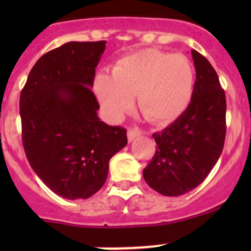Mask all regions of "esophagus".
Wrapping results in <instances>:
<instances>
[{"mask_svg":"<svg viewBox=\"0 0 251 251\" xmlns=\"http://www.w3.org/2000/svg\"><path fill=\"white\" fill-rule=\"evenodd\" d=\"M142 135V131L140 130V128H128L127 130V140L128 142H132L135 138L140 137V136Z\"/></svg>","mask_w":251,"mask_h":251,"instance_id":"1","label":"esophagus"}]
</instances>
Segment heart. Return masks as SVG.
Segmentation results:
<instances>
[{
    "label": "heart",
    "mask_w": 251,
    "mask_h": 251,
    "mask_svg": "<svg viewBox=\"0 0 251 251\" xmlns=\"http://www.w3.org/2000/svg\"><path fill=\"white\" fill-rule=\"evenodd\" d=\"M194 82L196 72L186 55L144 48L119 58L110 75L98 74L93 92L111 119L127 109L136 95L138 108L147 119L165 124L188 108Z\"/></svg>",
    "instance_id": "heart-1"
}]
</instances>
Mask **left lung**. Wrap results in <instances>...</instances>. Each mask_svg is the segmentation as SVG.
<instances>
[{
  "mask_svg": "<svg viewBox=\"0 0 251 251\" xmlns=\"http://www.w3.org/2000/svg\"><path fill=\"white\" fill-rule=\"evenodd\" d=\"M196 82L188 108L161 132L153 133L155 154L143 170L151 188L178 197L198 187L222 153L226 97L209 60L192 50Z\"/></svg>",
  "mask_w": 251,
  "mask_h": 251,
  "instance_id": "left-lung-1",
  "label": "left lung"
}]
</instances>
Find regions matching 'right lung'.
<instances>
[{"instance_id": "obj_1", "label": "right lung", "mask_w": 251, "mask_h": 251, "mask_svg": "<svg viewBox=\"0 0 251 251\" xmlns=\"http://www.w3.org/2000/svg\"><path fill=\"white\" fill-rule=\"evenodd\" d=\"M105 41L67 42L42 55L20 93L23 146L41 181L65 199H87L104 184L126 130L100 120L92 92Z\"/></svg>"}]
</instances>
